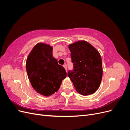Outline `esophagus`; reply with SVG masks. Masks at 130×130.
<instances>
[{"label": "esophagus", "instance_id": "1", "mask_svg": "<svg viewBox=\"0 0 130 130\" xmlns=\"http://www.w3.org/2000/svg\"><path fill=\"white\" fill-rule=\"evenodd\" d=\"M63 67L65 68V69H66V72L67 71V66H66V64L63 65Z\"/></svg>", "mask_w": 130, "mask_h": 130}]
</instances>
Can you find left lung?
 Returning a JSON list of instances; mask_svg holds the SVG:
<instances>
[{
  "instance_id": "1",
  "label": "left lung",
  "mask_w": 130,
  "mask_h": 130,
  "mask_svg": "<svg viewBox=\"0 0 130 130\" xmlns=\"http://www.w3.org/2000/svg\"><path fill=\"white\" fill-rule=\"evenodd\" d=\"M73 69L68 76L76 91L82 95L93 94L99 88L103 76L101 57L98 51L84 41L69 45Z\"/></svg>"
}]
</instances>
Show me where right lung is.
<instances>
[{
    "mask_svg": "<svg viewBox=\"0 0 130 130\" xmlns=\"http://www.w3.org/2000/svg\"><path fill=\"white\" fill-rule=\"evenodd\" d=\"M26 69L34 89L46 96L56 92L67 76L65 69L53 56L52 47L44 43H38L31 50Z\"/></svg>",
    "mask_w": 130,
    "mask_h": 130,
    "instance_id": "1",
    "label": "right lung"
}]
</instances>
